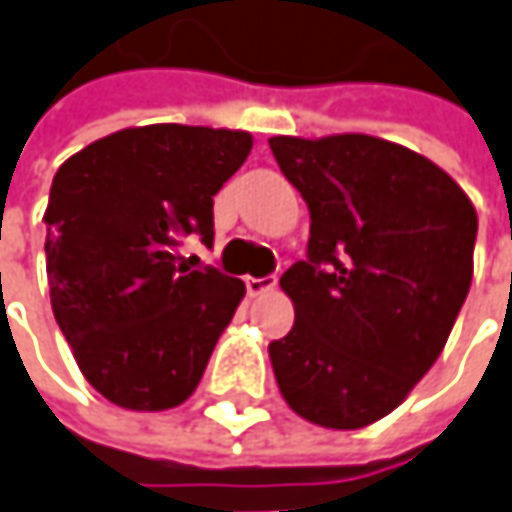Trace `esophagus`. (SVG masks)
<instances>
[{
    "mask_svg": "<svg viewBox=\"0 0 512 512\" xmlns=\"http://www.w3.org/2000/svg\"><path fill=\"white\" fill-rule=\"evenodd\" d=\"M277 286V277L274 274H266V277H246V291L257 297V294H266V291H274Z\"/></svg>",
    "mask_w": 512,
    "mask_h": 512,
    "instance_id": "1",
    "label": "esophagus"
}]
</instances>
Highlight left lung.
Wrapping results in <instances>:
<instances>
[{"mask_svg":"<svg viewBox=\"0 0 512 512\" xmlns=\"http://www.w3.org/2000/svg\"><path fill=\"white\" fill-rule=\"evenodd\" d=\"M309 206L306 260L280 277L294 326L269 343L294 414L354 431L391 414L448 343L473 277L476 209L433 161L374 135H274Z\"/></svg>","mask_w":512,"mask_h":512,"instance_id":"left-lung-1","label":"left lung"}]
</instances>
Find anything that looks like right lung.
Returning <instances> with one entry per match:
<instances>
[{
  "label": "right lung",
  "instance_id": "obj_1",
  "mask_svg": "<svg viewBox=\"0 0 512 512\" xmlns=\"http://www.w3.org/2000/svg\"><path fill=\"white\" fill-rule=\"evenodd\" d=\"M240 130L150 124L67 158L47 201L50 306L81 374L121 408L167 411L201 382L246 294L186 238H215V195L246 161Z\"/></svg>",
  "mask_w": 512,
  "mask_h": 512
}]
</instances>
